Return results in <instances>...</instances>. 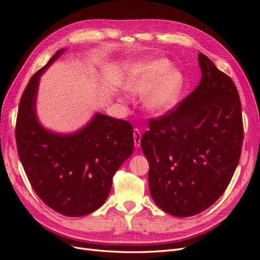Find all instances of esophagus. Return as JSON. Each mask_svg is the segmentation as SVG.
Returning <instances> with one entry per match:
<instances>
[{"label": "esophagus", "instance_id": "obj_1", "mask_svg": "<svg viewBox=\"0 0 260 260\" xmlns=\"http://www.w3.org/2000/svg\"><path fill=\"white\" fill-rule=\"evenodd\" d=\"M133 139H135V146L140 147L141 145V132L139 129L133 130Z\"/></svg>", "mask_w": 260, "mask_h": 260}]
</instances>
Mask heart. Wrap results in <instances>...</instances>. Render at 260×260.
Returning a JSON list of instances; mask_svg holds the SVG:
<instances>
[{
  "mask_svg": "<svg viewBox=\"0 0 260 260\" xmlns=\"http://www.w3.org/2000/svg\"><path fill=\"white\" fill-rule=\"evenodd\" d=\"M183 74L171 67L165 58L140 62L132 70L124 89L131 94L143 95V107L153 116H162L174 109L184 90Z\"/></svg>",
  "mask_w": 260,
  "mask_h": 260,
  "instance_id": "heart-1",
  "label": "heart"
}]
</instances>
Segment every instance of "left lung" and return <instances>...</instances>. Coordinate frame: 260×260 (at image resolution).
<instances>
[{"label":"left lung","instance_id":"obj_1","mask_svg":"<svg viewBox=\"0 0 260 260\" xmlns=\"http://www.w3.org/2000/svg\"><path fill=\"white\" fill-rule=\"evenodd\" d=\"M199 64L198 88L174 111L149 120L141 139L152 199L176 217L210 207L229 185L242 151L237 86L203 53Z\"/></svg>","mask_w":260,"mask_h":260}]
</instances>
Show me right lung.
<instances>
[{"label": "right lung", "mask_w": 260, "mask_h": 260, "mask_svg": "<svg viewBox=\"0 0 260 260\" xmlns=\"http://www.w3.org/2000/svg\"><path fill=\"white\" fill-rule=\"evenodd\" d=\"M65 51H57L31 77L20 99L15 135L19 159L39 198L58 214L81 217L105 203L113 177L132 155L135 141L129 121L100 113L66 135L40 123L36 109L40 78Z\"/></svg>", "instance_id": "add662e5"}]
</instances>
